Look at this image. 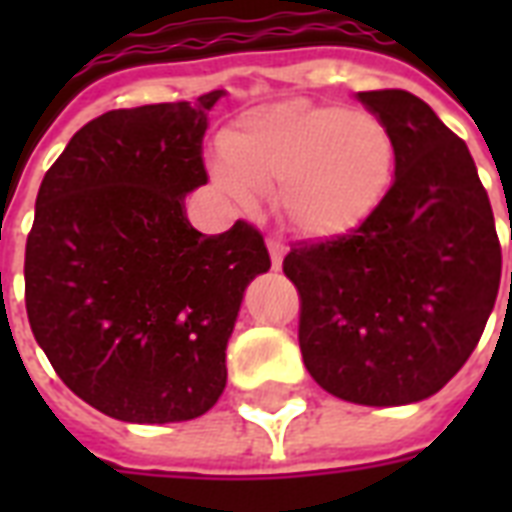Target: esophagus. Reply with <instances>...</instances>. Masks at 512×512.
Returning <instances> with one entry per match:
<instances>
[{"instance_id":"esophagus-1","label":"esophagus","mask_w":512,"mask_h":512,"mask_svg":"<svg viewBox=\"0 0 512 512\" xmlns=\"http://www.w3.org/2000/svg\"><path fill=\"white\" fill-rule=\"evenodd\" d=\"M265 244H268V252H271V265L279 271L281 260L287 255V247H284L279 239H265Z\"/></svg>"}]
</instances>
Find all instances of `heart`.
Masks as SVG:
<instances>
[{"mask_svg":"<svg viewBox=\"0 0 512 512\" xmlns=\"http://www.w3.org/2000/svg\"><path fill=\"white\" fill-rule=\"evenodd\" d=\"M215 183L233 199L273 191L276 212L303 239L356 231L396 175V143L382 119L295 98L257 106L220 138Z\"/></svg>","mask_w":512,"mask_h":512,"instance_id":"b5f03b06","label":"heart"}]
</instances>
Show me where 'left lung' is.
<instances>
[{"label": "left lung", "mask_w": 512, "mask_h": 512, "mask_svg": "<svg viewBox=\"0 0 512 512\" xmlns=\"http://www.w3.org/2000/svg\"><path fill=\"white\" fill-rule=\"evenodd\" d=\"M356 98L393 135L396 180L356 231L295 244L284 273L300 292L297 340L313 380L350 404H414L484 335L502 249L465 140L412 92Z\"/></svg>", "instance_id": "1"}]
</instances>
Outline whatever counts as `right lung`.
Here are the masks:
<instances>
[{
	"instance_id": "1",
	"label": "right lung",
	"mask_w": 512,
	"mask_h": 512,
	"mask_svg": "<svg viewBox=\"0 0 512 512\" xmlns=\"http://www.w3.org/2000/svg\"><path fill=\"white\" fill-rule=\"evenodd\" d=\"M220 95L92 119L36 193L28 324L60 380L114 420L209 412L244 289L271 268L255 225L204 236L185 217V193L207 183L201 140Z\"/></svg>"
}]
</instances>
